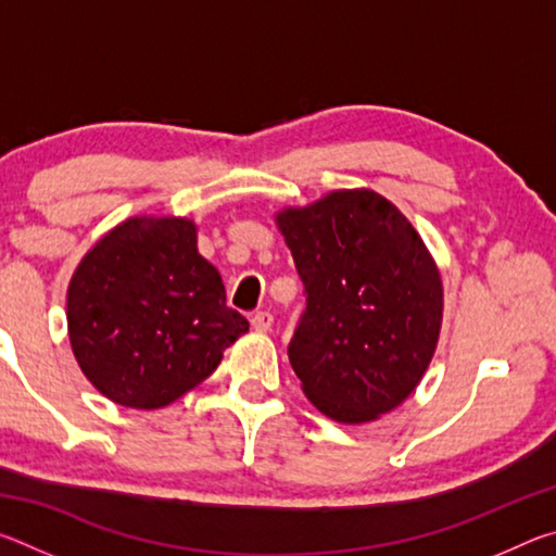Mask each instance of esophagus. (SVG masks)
Returning <instances> with one entry per match:
<instances>
[{
  "mask_svg": "<svg viewBox=\"0 0 556 556\" xmlns=\"http://www.w3.org/2000/svg\"><path fill=\"white\" fill-rule=\"evenodd\" d=\"M271 324H275V316H271L269 312H257L255 316H252V328H255L257 333L271 331Z\"/></svg>",
  "mask_w": 556,
  "mask_h": 556,
  "instance_id": "obj_1",
  "label": "esophagus"
}]
</instances>
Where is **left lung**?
<instances>
[{"instance_id":"1","label":"left lung","mask_w":556,"mask_h":556,"mask_svg":"<svg viewBox=\"0 0 556 556\" xmlns=\"http://www.w3.org/2000/svg\"><path fill=\"white\" fill-rule=\"evenodd\" d=\"M306 312L289 363L318 412L343 425L409 397L437 351L444 289L412 223L370 188L277 213Z\"/></svg>"}]
</instances>
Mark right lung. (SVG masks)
Returning <instances> with one entry per match:
<instances>
[{
  "label": "right lung",
  "instance_id": "1",
  "mask_svg": "<svg viewBox=\"0 0 556 556\" xmlns=\"http://www.w3.org/2000/svg\"><path fill=\"white\" fill-rule=\"evenodd\" d=\"M68 336L108 400L159 409L201 384L250 331L195 248L188 218H129L96 242L68 285Z\"/></svg>",
  "mask_w": 556,
  "mask_h": 556
}]
</instances>
